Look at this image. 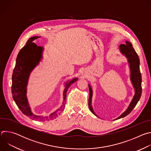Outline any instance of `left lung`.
Listing matches in <instances>:
<instances>
[{
  "label": "left lung",
  "instance_id": "obj_1",
  "mask_svg": "<svg viewBox=\"0 0 151 151\" xmlns=\"http://www.w3.org/2000/svg\"><path fill=\"white\" fill-rule=\"evenodd\" d=\"M119 51L121 54L125 55V57L128 59L129 67H130V80L135 90V93L125 111H124L119 117L115 119L124 118L130 114L138 103L142 94V75L139 67L140 60L137 54L133 48L132 44L128 41H125V44H121L119 45ZM88 87L90 91V96L88 99V106L90 110L94 115L99 117L95 114L91 105L93 90L90 84H88Z\"/></svg>",
  "mask_w": 151,
  "mask_h": 151
}]
</instances>
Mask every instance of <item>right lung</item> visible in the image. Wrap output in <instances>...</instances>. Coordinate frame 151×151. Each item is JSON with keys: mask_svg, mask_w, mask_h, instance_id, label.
<instances>
[{"mask_svg": "<svg viewBox=\"0 0 151 151\" xmlns=\"http://www.w3.org/2000/svg\"><path fill=\"white\" fill-rule=\"evenodd\" d=\"M39 37L40 36L30 37L27 40L26 45L19 51L12 73L11 90L14 101L24 115L34 120L45 121L56 118L63 111L65 107L68 90L78 79L74 78L64 83L65 88L63 91V101L62 105L57 111L47 116H37L33 114L27 97V86L30 73L38 65L43 57L44 48L37 46L35 43L33 42Z\"/></svg>", "mask_w": 151, "mask_h": 151, "instance_id": "obj_1", "label": "right lung"}]
</instances>
